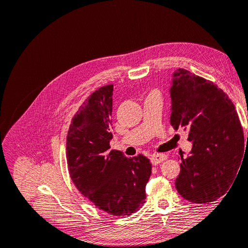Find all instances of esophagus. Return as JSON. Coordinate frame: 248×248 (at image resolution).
<instances>
[{"label":"esophagus","mask_w":248,"mask_h":248,"mask_svg":"<svg viewBox=\"0 0 248 248\" xmlns=\"http://www.w3.org/2000/svg\"><path fill=\"white\" fill-rule=\"evenodd\" d=\"M150 159H151L152 164L156 166V164H158V163L162 162L163 160H166L167 159V155H164V154H155V155H152L151 157H150Z\"/></svg>","instance_id":"34e87169"}]
</instances>
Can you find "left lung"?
<instances>
[{
	"instance_id": "obj_1",
	"label": "left lung",
	"mask_w": 248,
	"mask_h": 248,
	"mask_svg": "<svg viewBox=\"0 0 248 248\" xmlns=\"http://www.w3.org/2000/svg\"><path fill=\"white\" fill-rule=\"evenodd\" d=\"M170 97V125L188 130L192 142L189 154L181 157L176 188L196 204L213 202L236 179L244 153L243 130L234 104L212 81L182 68L171 74Z\"/></svg>"
}]
</instances>
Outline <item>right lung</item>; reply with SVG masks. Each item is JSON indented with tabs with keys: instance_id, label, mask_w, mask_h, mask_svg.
<instances>
[{
	"instance_id": "add662e5",
	"label": "right lung",
	"mask_w": 248,
	"mask_h": 248,
	"mask_svg": "<svg viewBox=\"0 0 248 248\" xmlns=\"http://www.w3.org/2000/svg\"><path fill=\"white\" fill-rule=\"evenodd\" d=\"M112 85L99 88L72 119L66 157L72 182L82 196L107 213L126 216L146 199L151 163L144 155L127 158L110 150Z\"/></svg>"
}]
</instances>
